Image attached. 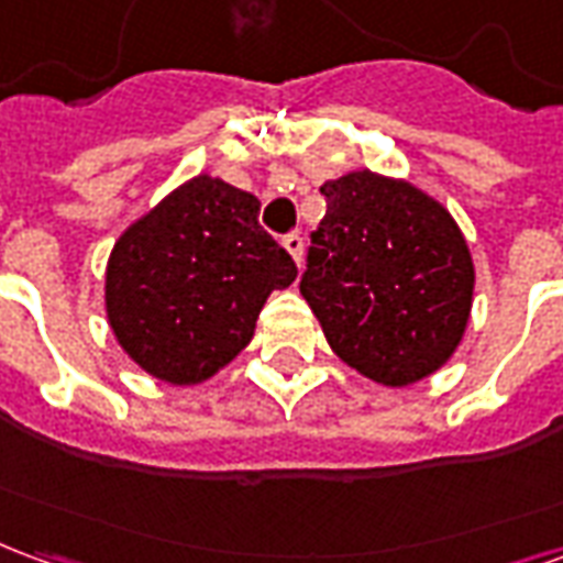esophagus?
Instances as JSON below:
<instances>
[{
    "mask_svg": "<svg viewBox=\"0 0 563 563\" xmlns=\"http://www.w3.org/2000/svg\"><path fill=\"white\" fill-rule=\"evenodd\" d=\"M283 246H286V253L295 258V265L301 268V256H305V238H301L298 232L286 234V238H283Z\"/></svg>",
    "mask_w": 563,
    "mask_h": 563,
    "instance_id": "34e87169",
    "label": "esophagus"
}]
</instances>
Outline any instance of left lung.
Masks as SVG:
<instances>
[{
	"instance_id": "8db88e82",
	"label": "left lung",
	"mask_w": 563,
	"mask_h": 563,
	"mask_svg": "<svg viewBox=\"0 0 563 563\" xmlns=\"http://www.w3.org/2000/svg\"><path fill=\"white\" fill-rule=\"evenodd\" d=\"M301 295L329 346L383 386L431 377L459 350L473 258L459 222L407 180L362 168L325 180Z\"/></svg>"
}]
</instances>
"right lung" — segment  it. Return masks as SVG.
Wrapping results in <instances>:
<instances>
[{
	"label": "right lung",
	"mask_w": 563,
	"mask_h": 563,
	"mask_svg": "<svg viewBox=\"0 0 563 563\" xmlns=\"http://www.w3.org/2000/svg\"><path fill=\"white\" fill-rule=\"evenodd\" d=\"M298 277L258 198L198 174L120 234L104 271L117 343L150 377L196 386L244 350L274 289Z\"/></svg>",
	"instance_id": "1"
}]
</instances>
